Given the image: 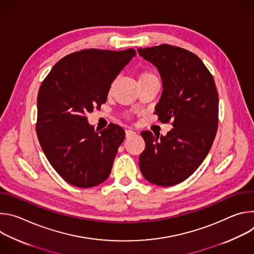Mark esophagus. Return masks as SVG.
Listing matches in <instances>:
<instances>
[{
    "label": "esophagus",
    "instance_id": "esophagus-1",
    "mask_svg": "<svg viewBox=\"0 0 254 254\" xmlns=\"http://www.w3.org/2000/svg\"><path fill=\"white\" fill-rule=\"evenodd\" d=\"M135 132L132 130V129H127L126 130V136L127 137H129V136H131V135H133Z\"/></svg>",
    "mask_w": 254,
    "mask_h": 254
}]
</instances>
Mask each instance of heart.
Returning <instances> with one entry per match:
<instances>
[{
    "label": "heart",
    "mask_w": 254,
    "mask_h": 254,
    "mask_svg": "<svg viewBox=\"0 0 254 254\" xmlns=\"http://www.w3.org/2000/svg\"><path fill=\"white\" fill-rule=\"evenodd\" d=\"M156 76L153 75L152 73H149V72H143V73L140 74L139 79H150V78H155Z\"/></svg>",
    "instance_id": "1"
}]
</instances>
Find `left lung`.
Returning a JSON list of instances; mask_svg holds the SVG:
<instances>
[{
  "label": "left lung",
  "instance_id": "obj_1",
  "mask_svg": "<svg viewBox=\"0 0 254 254\" xmlns=\"http://www.w3.org/2000/svg\"><path fill=\"white\" fill-rule=\"evenodd\" d=\"M137 53L159 70L163 92L156 114L173 126L166 135L140 132L146 148L139 169L149 182L173 186L190 177L212 147L218 126V93L209 70L190 51L163 44L138 48Z\"/></svg>",
  "mask_w": 254,
  "mask_h": 254
}]
</instances>
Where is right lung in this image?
Segmentation results:
<instances>
[{
  "label": "right lung",
  "mask_w": 254,
  "mask_h": 254,
  "mask_svg": "<svg viewBox=\"0 0 254 254\" xmlns=\"http://www.w3.org/2000/svg\"><path fill=\"white\" fill-rule=\"evenodd\" d=\"M134 56L133 49L81 50L58 61L42 82L36 130L46 158L67 183L90 188L110 176L125 130L115 124L94 130L86 115L106 101Z\"/></svg>",
  "instance_id": "right-lung-1"
}]
</instances>
